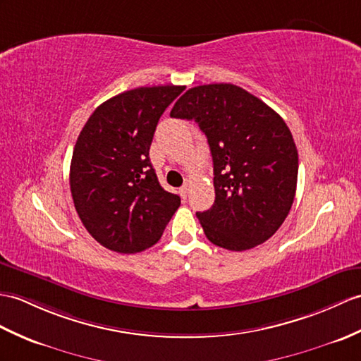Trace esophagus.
<instances>
[{"label":"esophagus","mask_w":361,"mask_h":361,"mask_svg":"<svg viewBox=\"0 0 361 361\" xmlns=\"http://www.w3.org/2000/svg\"><path fill=\"white\" fill-rule=\"evenodd\" d=\"M188 194H189V184L186 183V184H183V186L180 188V195L183 198H188Z\"/></svg>","instance_id":"34e87169"}]
</instances>
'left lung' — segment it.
I'll use <instances>...</instances> for the list:
<instances>
[{"mask_svg": "<svg viewBox=\"0 0 361 361\" xmlns=\"http://www.w3.org/2000/svg\"><path fill=\"white\" fill-rule=\"evenodd\" d=\"M171 116L195 120L211 147L215 201L197 212L207 240L235 252L269 240L290 211L298 177V152L281 116L228 82L189 89Z\"/></svg>", "mask_w": 361, "mask_h": 361, "instance_id": "obj_1", "label": "left lung"}]
</instances>
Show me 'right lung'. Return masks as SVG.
Masks as SVG:
<instances>
[{
	"label": "right lung",
	"mask_w": 361,
	"mask_h": 361,
	"mask_svg": "<svg viewBox=\"0 0 361 361\" xmlns=\"http://www.w3.org/2000/svg\"><path fill=\"white\" fill-rule=\"evenodd\" d=\"M184 86L138 87L107 99L89 116L73 147L71 192L81 223L99 245L141 252L161 238L180 207L149 158L158 120Z\"/></svg>",
	"instance_id": "add662e5"
}]
</instances>
